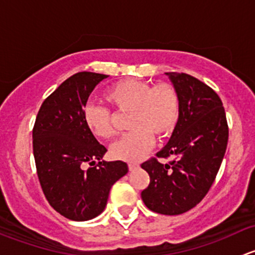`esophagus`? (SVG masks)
Returning a JSON list of instances; mask_svg holds the SVG:
<instances>
[{
  "label": "esophagus",
  "instance_id": "esophagus-1",
  "mask_svg": "<svg viewBox=\"0 0 255 255\" xmlns=\"http://www.w3.org/2000/svg\"><path fill=\"white\" fill-rule=\"evenodd\" d=\"M137 168H139V164H137V163H129V164H128V169H129L130 171L135 170Z\"/></svg>",
  "mask_w": 255,
  "mask_h": 255
}]
</instances>
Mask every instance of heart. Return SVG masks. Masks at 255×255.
Here are the masks:
<instances>
[{"label": "heart", "mask_w": 255, "mask_h": 255, "mask_svg": "<svg viewBox=\"0 0 255 255\" xmlns=\"http://www.w3.org/2000/svg\"><path fill=\"white\" fill-rule=\"evenodd\" d=\"M104 100L117 112H132L128 128L132 132L112 144L110 154L123 161L142 160L150 151L154 137H166L174 132L180 118V96L170 84L125 79L105 91ZM84 123L94 137L109 139L115 134L112 115L105 107L87 106Z\"/></svg>", "instance_id": "b5f03b06"}]
</instances>
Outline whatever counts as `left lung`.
<instances>
[{
	"label": "left lung",
	"mask_w": 255,
	"mask_h": 255,
	"mask_svg": "<svg viewBox=\"0 0 255 255\" xmlns=\"http://www.w3.org/2000/svg\"><path fill=\"white\" fill-rule=\"evenodd\" d=\"M180 96V118L169 143L158 158L142 168L150 177L142 200L160 215H181L196 206L208 192L220 170L228 143V125L220 96L187 74L165 73Z\"/></svg>",
	"instance_id": "left-lung-1"
}]
</instances>
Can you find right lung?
<instances>
[{"label":"right lung","instance_id":"right-lung-1","mask_svg":"<svg viewBox=\"0 0 255 255\" xmlns=\"http://www.w3.org/2000/svg\"><path fill=\"white\" fill-rule=\"evenodd\" d=\"M104 74L81 71L66 79L40 106L33 127L38 179L50 206L64 217L87 221L105 210L112 185L128 173L87 130L84 107ZM87 162L92 165L84 169Z\"/></svg>","mask_w":255,"mask_h":255}]
</instances>
